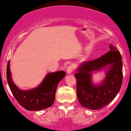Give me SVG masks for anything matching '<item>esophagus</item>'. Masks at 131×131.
Instances as JSON below:
<instances>
[{"mask_svg": "<svg viewBox=\"0 0 131 131\" xmlns=\"http://www.w3.org/2000/svg\"><path fill=\"white\" fill-rule=\"evenodd\" d=\"M74 66H72V65L69 66L67 69V73L71 74L74 71Z\"/></svg>", "mask_w": 131, "mask_h": 131, "instance_id": "34e87169", "label": "esophagus"}]
</instances>
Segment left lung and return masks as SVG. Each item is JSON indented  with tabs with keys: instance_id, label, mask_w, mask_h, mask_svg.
I'll list each match as a JSON object with an SVG mask.
<instances>
[{
	"instance_id": "obj_1",
	"label": "left lung",
	"mask_w": 131,
	"mask_h": 131,
	"mask_svg": "<svg viewBox=\"0 0 131 131\" xmlns=\"http://www.w3.org/2000/svg\"><path fill=\"white\" fill-rule=\"evenodd\" d=\"M110 50L100 57L83 63L76 78V92L83 107L92 110H100L112 101L119 92L122 84V60L120 53L113 45ZM110 65L107 76L101 85L91 82V72L99 70Z\"/></svg>"
}]
</instances>
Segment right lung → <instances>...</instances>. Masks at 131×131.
I'll return each instance as SVG.
<instances>
[{
	"label": "right lung",
	"mask_w": 131,
	"mask_h": 131,
	"mask_svg": "<svg viewBox=\"0 0 131 131\" xmlns=\"http://www.w3.org/2000/svg\"><path fill=\"white\" fill-rule=\"evenodd\" d=\"M6 75L10 90L19 104L29 111H38L49 108L53 104L57 85L66 76V72L60 71L48 74L38 87L26 91L20 90L14 84L9 61L7 62Z\"/></svg>",
	"instance_id": "add662e5"
}]
</instances>
